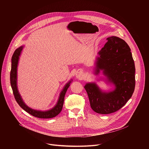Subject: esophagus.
Returning <instances> with one entry per match:
<instances>
[{
  "instance_id": "1",
  "label": "esophagus",
  "mask_w": 149,
  "mask_h": 149,
  "mask_svg": "<svg viewBox=\"0 0 149 149\" xmlns=\"http://www.w3.org/2000/svg\"><path fill=\"white\" fill-rule=\"evenodd\" d=\"M76 77H77V78L81 79V78H82V74L81 73H80V72H79V73H78V74L76 75Z\"/></svg>"
}]
</instances>
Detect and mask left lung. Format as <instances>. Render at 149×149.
<instances>
[{
	"label": "left lung",
	"mask_w": 149,
	"mask_h": 149,
	"mask_svg": "<svg viewBox=\"0 0 149 149\" xmlns=\"http://www.w3.org/2000/svg\"><path fill=\"white\" fill-rule=\"evenodd\" d=\"M107 42L99 51L95 74L100 70L113 83L116 88L102 92L95 83H88L86 89L91 109L96 113L108 114L120 109L132 97L135 88V65L131 49L126 42L117 36L107 38Z\"/></svg>",
	"instance_id": "left-lung-1"
}]
</instances>
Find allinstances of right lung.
<instances>
[{"label": "right lung", "instance_id": "right-lung-1", "mask_svg": "<svg viewBox=\"0 0 149 149\" xmlns=\"http://www.w3.org/2000/svg\"><path fill=\"white\" fill-rule=\"evenodd\" d=\"M22 48H23V47H20L19 48L16 49L12 57V67H11V71L10 74V85L12 88L15 98L21 108L24 109L25 111H26L31 115L35 117H38L39 118H51L55 117V116H56L60 113V112L62 109L65 95L68 87L70 86V83L71 81H70L68 83H67L65 85V87L63 88V90L61 91L60 94V96L56 105L52 109L47 111H40L34 110L28 107L22 101V99L21 98L18 92V90L17 88V83H16L17 67V63H18L19 56L20 54L21 51L22 50Z\"/></svg>", "mask_w": 149, "mask_h": 149}]
</instances>
